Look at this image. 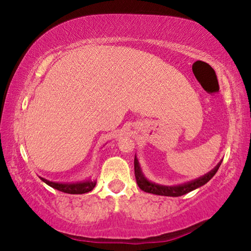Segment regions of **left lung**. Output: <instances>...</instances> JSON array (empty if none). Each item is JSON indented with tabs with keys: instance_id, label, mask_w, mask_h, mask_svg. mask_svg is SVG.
I'll return each instance as SVG.
<instances>
[{
	"instance_id": "left-lung-1",
	"label": "left lung",
	"mask_w": 251,
	"mask_h": 251,
	"mask_svg": "<svg viewBox=\"0 0 251 251\" xmlns=\"http://www.w3.org/2000/svg\"><path fill=\"white\" fill-rule=\"evenodd\" d=\"M220 164H222V161H220V163L214 169H212L211 172L206 174L205 176L198 178V179H196V180L186 182V184L179 185V186H161V185H156V184H154V182L148 181L142 174L141 167H139L138 160H137V158H136V156L134 159V169H135L136 182H137L139 188L144 190L145 193L159 195V196L178 197V196H182V195L192 192V190L196 189V188H198V187L205 185L206 182L209 181L211 178L215 176V174L217 173Z\"/></svg>"
}]
</instances>
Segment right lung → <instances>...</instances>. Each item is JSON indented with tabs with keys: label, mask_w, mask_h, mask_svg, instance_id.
<instances>
[{
	"label": "right lung",
	"mask_w": 251,
	"mask_h": 251,
	"mask_svg": "<svg viewBox=\"0 0 251 251\" xmlns=\"http://www.w3.org/2000/svg\"><path fill=\"white\" fill-rule=\"evenodd\" d=\"M42 180H43L45 184H48L49 186L53 187V188L59 190V192L66 193V194H85L93 190L96 181H93L91 179H88L86 181L83 182H75V184H61V182H54V181H50L48 179H44V178L40 177Z\"/></svg>",
	"instance_id": "1"
}]
</instances>
